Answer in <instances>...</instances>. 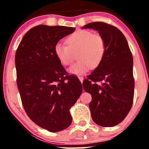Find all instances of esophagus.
Returning a JSON list of instances; mask_svg holds the SVG:
<instances>
[{"instance_id":"obj_1","label":"esophagus","mask_w":149,"mask_h":149,"mask_svg":"<svg viewBox=\"0 0 149 149\" xmlns=\"http://www.w3.org/2000/svg\"><path fill=\"white\" fill-rule=\"evenodd\" d=\"M78 78H79L80 81V82H83V77L81 76H78Z\"/></svg>"}]
</instances>
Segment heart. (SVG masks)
<instances>
[{
    "mask_svg": "<svg viewBox=\"0 0 149 149\" xmlns=\"http://www.w3.org/2000/svg\"><path fill=\"white\" fill-rule=\"evenodd\" d=\"M67 45L57 42L54 47L56 57L63 66H69L77 54L79 61L72 65L69 71L73 74H83L90 68L95 69L101 64L106 52L104 38L88 30H78L66 38Z\"/></svg>",
    "mask_w": 149,
    "mask_h": 149,
    "instance_id": "b5f03b06",
    "label": "heart"
}]
</instances>
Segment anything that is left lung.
I'll return each mask as SVG.
<instances>
[{"label":"left lung","mask_w":149,"mask_h":149,"mask_svg":"<svg viewBox=\"0 0 149 149\" xmlns=\"http://www.w3.org/2000/svg\"><path fill=\"white\" fill-rule=\"evenodd\" d=\"M83 29L98 31L106 43L103 60L83 83L92 95V118L99 125L113 127L123 120L133 104L132 54L125 36L114 26L96 22Z\"/></svg>","instance_id":"1"}]
</instances>
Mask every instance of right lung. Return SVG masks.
<instances>
[{
    "label": "right lung",
    "instance_id": "obj_1",
    "mask_svg": "<svg viewBox=\"0 0 149 149\" xmlns=\"http://www.w3.org/2000/svg\"><path fill=\"white\" fill-rule=\"evenodd\" d=\"M75 28L40 24L25 34L15 54L17 84L29 118L52 132L71 125L69 109L83 91L82 84L67 72L54 53L56 43Z\"/></svg>",
    "mask_w": 149,
    "mask_h": 149
}]
</instances>
